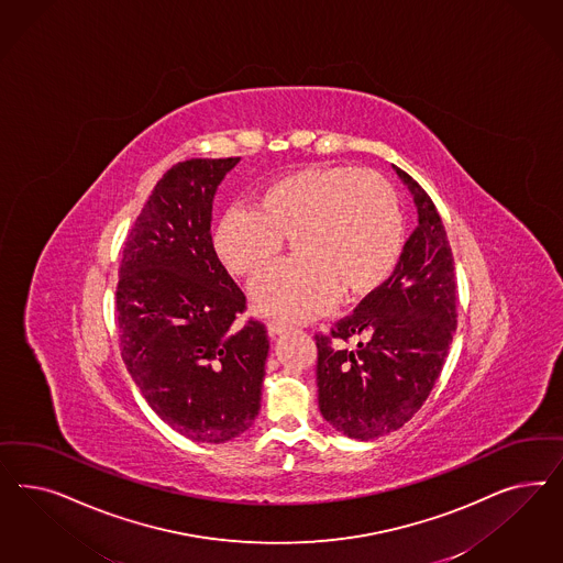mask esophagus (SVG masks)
I'll return each mask as SVG.
<instances>
[{"label":"esophagus","instance_id":"34e87169","mask_svg":"<svg viewBox=\"0 0 563 563\" xmlns=\"http://www.w3.org/2000/svg\"><path fill=\"white\" fill-rule=\"evenodd\" d=\"M267 329H269V335L275 338V335H282V333H288V331H290V325H286V323L275 321V319H273V321L267 323Z\"/></svg>","mask_w":563,"mask_h":563}]
</instances>
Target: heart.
Here are the masks:
<instances>
[{
    "label": "heart",
    "mask_w": 563,
    "mask_h": 563,
    "mask_svg": "<svg viewBox=\"0 0 563 563\" xmlns=\"http://www.w3.org/2000/svg\"><path fill=\"white\" fill-rule=\"evenodd\" d=\"M291 236L296 258L263 273L253 286L256 309L284 321H307L377 290L401 253V213L387 181L345 165L302 167L267 181L254 207L219 219L213 249L238 277L263 272Z\"/></svg>",
    "instance_id": "obj_1"
}]
</instances>
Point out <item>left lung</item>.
I'll list each match as a JSON object with an SVG mask.
<instances>
[{"label": "left lung", "mask_w": 563, "mask_h": 563, "mask_svg": "<svg viewBox=\"0 0 563 563\" xmlns=\"http://www.w3.org/2000/svg\"><path fill=\"white\" fill-rule=\"evenodd\" d=\"M410 190L418 225L391 277L371 291L331 335H317L319 408L350 439L368 441L398 431L429 398L454 340V256L433 200L394 165ZM364 340L354 351L332 338Z\"/></svg>", "instance_id": "8db88e82"}]
</instances>
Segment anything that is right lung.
<instances>
[{
    "mask_svg": "<svg viewBox=\"0 0 563 563\" xmlns=\"http://www.w3.org/2000/svg\"><path fill=\"white\" fill-rule=\"evenodd\" d=\"M238 162L190 159L165 172L128 234L115 291L132 382L165 424L202 443L253 427L269 354L263 323H238L246 296L211 238L216 192Z\"/></svg>",
    "mask_w": 563,
    "mask_h": 563,
    "instance_id": "1",
    "label": "right lung"
}]
</instances>
